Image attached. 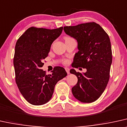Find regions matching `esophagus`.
<instances>
[{
  "label": "esophagus",
  "mask_w": 127,
  "mask_h": 127,
  "mask_svg": "<svg viewBox=\"0 0 127 127\" xmlns=\"http://www.w3.org/2000/svg\"><path fill=\"white\" fill-rule=\"evenodd\" d=\"M65 71H66L67 74L70 73V69H69L68 68H65Z\"/></svg>",
  "instance_id": "esophagus-1"
}]
</instances>
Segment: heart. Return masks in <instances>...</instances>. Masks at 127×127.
Wrapping results in <instances>:
<instances>
[{
  "label": "heart",
  "mask_w": 127,
  "mask_h": 127,
  "mask_svg": "<svg viewBox=\"0 0 127 127\" xmlns=\"http://www.w3.org/2000/svg\"><path fill=\"white\" fill-rule=\"evenodd\" d=\"M71 38V37H68V36H66V37H65V39H68V38ZM64 63H67V61L66 60H65V61H64Z\"/></svg>",
  "instance_id": "1"
}]
</instances>
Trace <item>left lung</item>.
<instances>
[{
  "instance_id": "8db88e82",
  "label": "left lung",
  "mask_w": 127,
  "mask_h": 127,
  "mask_svg": "<svg viewBox=\"0 0 127 127\" xmlns=\"http://www.w3.org/2000/svg\"><path fill=\"white\" fill-rule=\"evenodd\" d=\"M64 30L78 42V52L74 57L73 67L87 69L83 74L70 70V73L78 78L72 93L82 102L95 101L105 90L110 78L112 50L108 35L95 22L64 26Z\"/></svg>"
}]
</instances>
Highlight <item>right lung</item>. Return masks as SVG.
Here are the masks:
<instances>
[{"label":"right lung","instance_id":"obj_1","mask_svg":"<svg viewBox=\"0 0 127 127\" xmlns=\"http://www.w3.org/2000/svg\"><path fill=\"white\" fill-rule=\"evenodd\" d=\"M62 31L63 27L55 29L31 27L16 44L13 59L16 83L23 97L32 105H40L49 101L56 83L67 74L61 67H56L52 74L48 75L41 69L51 45Z\"/></svg>","mask_w":127,"mask_h":127}]
</instances>
